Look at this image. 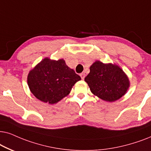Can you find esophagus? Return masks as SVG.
<instances>
[{
  "mask_svg": "<svg viewBox=\"0 0 151 151\" xmlns=\"http://www.w3.org/2000/svg\"><path fill=\"white\" fill-rule=\"evenodd\" d=\"M80 77H81V79H84V78H85V74L81 73V74H80Z\"/></svg>",
  "mask_w": 151,
  "mask_h": 151,
  "instance_id": "34e87169",
  "label": "esophagus"
}]
</instances>
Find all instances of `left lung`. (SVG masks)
<instances>
[{"instance_id":"left-lung-1","label":"left lung","mask_w":151,"mask_h":151,"mask_svg":"<svg viewBox=\"0 0 151 151\" xmlns=\"http://www.w3.org/2000/svg\"><path fill=\"white\" fill-rule=\"evenodd\" d=\"M85 81L94 95L109 102L120 99L129 87V80L121 68L99 61L90 66Z\"/></svg>"}]
</instances>
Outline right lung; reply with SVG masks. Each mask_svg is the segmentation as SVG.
<instances>
[{
    "label": "right lung",
    "instance_id": "1",
    "mask_svg": "<svg viewBox=\"0 0 151 151\" xmlns=\"http://www.w3.org/2000/svg\"><path fill=\"white\" fill-rule=\"evenodd\" d=\"M81 80L63 59H44L29 72L27 83L38 99L50 104L57 103L70 93L72 86Z\"/></svg>",
    "mask_w": 151,
    "mask_h": 151
}]
</instances>
